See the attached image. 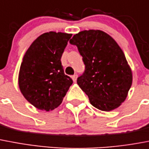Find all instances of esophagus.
Instances as JSON below:
<instances>
[{
	"label": "esophagus",
	"mask_w": 149,
	"mask_h": 149,
	"mask_svg": "<svg viewBox=\"0 0 149 149\" xmlns=\"http://www.w3.org/2000/svg\"><path fill=\"white\" fill-rule=\"evenodd\" d=\"M71 78H72V80H73L74 82H76V81H77V78H78V75H77V74H74Z\"/></svg>",
	"instance_id": "esophagus-1"
}]
</instances>
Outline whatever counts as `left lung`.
I'll list each match as a JSON object with an SVG mask.
<instances>
[{
    "mask_svg": "<svg viewBox=\"0 0 149 149\" xmlns=\"http://www.w3.org/2000/svg\"><path fill=\"white\" fill-rule=\"evenodd\" d=\"M78 47L85 71L77 83L94 107L104 111L118 108L132 84V71L115 39L100 30H84L70 40Z\"/></svg>",
    "mask_w": 149,
    "mask_h": 149,
    "instance_id": "left-lung-1",
    "label": "left lung"
}]
</instances>
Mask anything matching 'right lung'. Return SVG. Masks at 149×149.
Listing matches in <instances>:
<instances>
[{
    "label": "right lung",
    "instance_id": "add662e5",
    "mask_svg": "<svg viewBox=\"0 0 149 149\" xmlns=\"http://www.w3.org/2000/svg\"><path fill=\"white\" fill-rule=\"evenodd\" d=\"M71 34L49 31L37 38L24 55L18 86L27 102L49 111L61 104L73 81L65 74L61 58Z\"/></svg>",
    "mask_w": 149,
    "mask_h": 149
}]
</instances>
